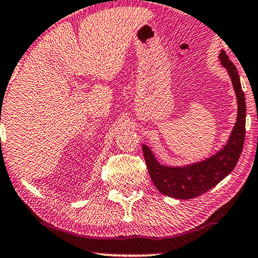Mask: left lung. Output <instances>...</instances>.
I'll return each mask as SVG.
<instances>
[{
  "mask_svg": "<svg viewBox=\"0 0 258 258\" xmlns=\"http://www.w3.org/2000/svg\"><path fill=\"white\" fill-rule=\"evenodd\" d=\"M221 64L227 69L237 100V121L227 143L216 154L202 161L184 165H164L155 157L151 149L142 144L150 178L158 191L178 200H190L202 195L227 177L237 164L245 137V97L237 69L224 50H221Z\"/></svg>",
  "mask_w": 258,
  "mask_h": 258,
  "instance_id": "8db88e82",
  "label": "left lung"
}]
</instances>
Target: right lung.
I'll use <instances>...</instances> for the list:
<instances>
[{
  "label": "right lung",
  "instance_id": "obj_1",
  "mask_svg": "<svg viewBox=\"0 0 258 258\" xmlns=\"http://www.w3.org/2000/svg\"><path fill=\"white\" fill-rule=\"evenodd\" d=\"M1 110H2V109H1Z\"/></svg>",
  "mask_w": 258,
  "mask_h": 258
}]
</instances>
